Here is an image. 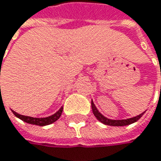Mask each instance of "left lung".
Segmentation results:
<instances>
[{"instance_id":"obj_1","label":"left lung","mask_w":161,"mask_h":161,"mask_svg":"<svg viewBox=\"0 0 161 161\" xmlns=\"http://www.w3.org/2000/svg\"><path fill=\"white\" fill-rule=\"evenodd\" d=\"M91 106H92V110H93V113L95 115V117L97 118L99 120L100 122H102L103 124L105 125H108V126H113V127H121V126H128V125H130L134 122L137 121L139 118H141L145 112H143L142 114L138 115L137 117H134V118H128V119H122V120H112V119H108L106 117H104L99 111L97 110V108H96L95 104L93 101H91Z\"/></svg>"}]
</instances>
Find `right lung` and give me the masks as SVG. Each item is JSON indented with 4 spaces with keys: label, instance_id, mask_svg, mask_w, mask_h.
Here are the masks:
<instances>
[{
    "label": "right lung",
    "instance_id": "right-lung-1",
    "mask_svg": "<svg viewBox=\"0 0 161 161\" xmlns=\"http://www.w3.org/2000/svg\"><path fill=\"white\" fill-rule=\"evenodd\" d=\"M62 112H63V108L59 109L55 114H53L52 116L48 117V118H31V117H27V116H23L20 115L18 113H16L15 111L13 110V113L14 114L15 117H17L18 118L22 119L23 121L29 123V124H33V125H37V126H46V125H50L53 122H55L58 118L61 117Z\"/></svg>",
    "mask_w": 161,
    "mask_h": 161
}]
</instances>
